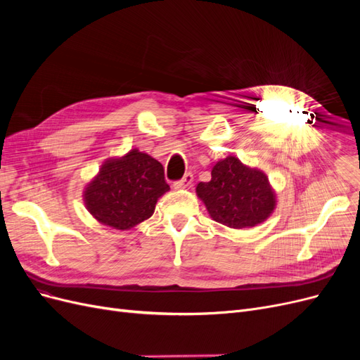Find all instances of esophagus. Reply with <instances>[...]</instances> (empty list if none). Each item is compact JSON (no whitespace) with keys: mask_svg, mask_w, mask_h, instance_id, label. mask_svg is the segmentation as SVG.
<instances>
[{"mask_svg":"<svg viewBox=\"0 0 360 360\" xmlns=\"http://www.w3.org/2000/svg\"><path fill=\"white\" fill-rule=\"evenodd\" d=\"M193 181V174L192 172H186L184 174V177L181 180H177L174 183V188L176 189H184V188H189Z\"/></svg>","mask_w":360,"mask_h":360,"instance_id":"1","label":"esophagus"}]
</instances>
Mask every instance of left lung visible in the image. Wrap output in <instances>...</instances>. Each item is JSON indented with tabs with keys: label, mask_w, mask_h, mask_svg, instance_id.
I'll return each instance as SVG.
<instances>
[{
	"label": "left lung",
	"mask_w": 360,
	"mask_h": 360,
	"mask_svg": "<svg viewBox=\"0 0 360 360\" xmlns=\"http://www.w3.org/2000/svg\"><path fill=\"white\" fill-rule=\"evenodd\" d=\"M197 193L216 222L237 230L266 221L276 202L266 174L234 156L217 162L212 180L198 183Z\"/></svg>",
	"instance_id": "8db88e82"
}]
</instances>
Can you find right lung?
Segmentation results:
<instances>
[{
	"instance_id": "add662e5",
	"label": "right lung",
	"mask_w": 360,
	"mask_h": 360,
	"mask_svg": "<svg viewBox=\"0 0 360 360\" xmlns=\"http://www.w3.org/2000/svg\"><path fill=\"white\" fill-rule=\"evenodd\" d=\"M169 189L162 163L132 150L106 160L84 192L85 205L97 221L129 230L153 214L158 198Z\"/></svg>"
}]
</instances>
